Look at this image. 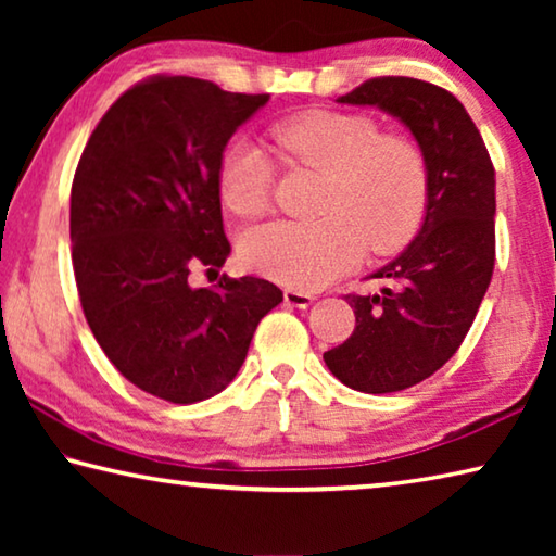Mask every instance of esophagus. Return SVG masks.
Instances as JSON below:
<instances>
[{
	"label": "esophagus",
	"mask_w": 556,
	"mask_h": 556,
	"mask_svg": "<svg viewBox=\"0 0 556 556\" xmlns=\"http://www.w3.org/2000/svg\"><path fill=\"white\" fill-rule=\"evenodd\" d=\"M285 304L294 308H306L314 304V294H308V291H301V289H285Z\"/></svg>",
	"instance_id": "esophagus-1"
}]
</instances>
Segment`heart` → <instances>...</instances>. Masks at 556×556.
<instances>
[{"instance_id": "b5f03b06", "label": "heart", "mask_w": 556, "mask_h": 556, "mask_svg": "<svg viewBox=\"0 0 556 556\" xmlns=\"http://www.w3.org/2000/svg\"><path fill=\"white\" fill-rule=\"evenodd\" d=\"M281 164L324 174L312 223L275 220L242 235V265L294 289H318L353 269L365 248L397 250L427 203V164L409 139L382 135L370 117L314 110L269 129ZM223 205L257 218L271 203V166L255 144L238 142L223 156Z\"/></svg>"}]
</instances>
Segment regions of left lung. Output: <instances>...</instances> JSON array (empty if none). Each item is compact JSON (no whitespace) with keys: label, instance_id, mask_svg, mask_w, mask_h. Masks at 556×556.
<instances>
[{"label":"left lung","instance_id":"obj_1","mask_svg":"<svg viewBox=\"0 0 556 556\" xmlns=\"http://www.w3.org/2000/svg\"><path fill=\"white\" fill-rule=\"evenodd\" d=\"M341 105L378 108L417 139L427 164L421 228L372 279L380 294L345 296L355 331L324 353L348 388L400 392L427 380L464 343L495 265V168L466 108L448 90L417 78H372Z\"/></svg>","mask_w":556,"mask_h":556}]
</instances>
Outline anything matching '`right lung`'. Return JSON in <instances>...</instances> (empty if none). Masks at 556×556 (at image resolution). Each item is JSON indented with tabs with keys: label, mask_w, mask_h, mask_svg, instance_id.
Instances as JSON below:
<instances>
[{
	"label": "right lung",
	"mask_w": 556,
	"mask_h": 556,
	"mask_svg": "<svg viewBox=\"0 0 556 556\" xmlns=\"http://www.w3.org/2000/svg\"><path fill=\"white\" fill-rule=\"evenodd\" d=\"M269 96L156 75L98 122L71 188L73 271L83 314L110 363L154 397L223 392L281 289L225 277L195 289L193 267L225 265L218 174L225 144Z\"/></svg>",
	"instance_id": "obj_1"
}]
</instances>
